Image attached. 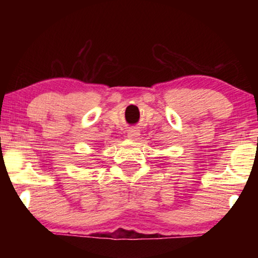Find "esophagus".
Wrapping results in <instances>:
<instances>
[{
    "label": "esophagus",
    "mask_w": 258,
    "mask_h": 258,
    "mask_svg": "<svg viewBox=\"0 0 258 258\" xmlns=\"http://www.w3.org/2000/svg\"><path fill=\"white\" fill-rule=\"evenodd\" d=\"M140 135H141L140 130L136 129V128H133V129L130 130V132L128 133V139L132 140V141H137V140L140 139Z\"/></svg>",
    "instance_id": "obj_1"
}]
</instances>
